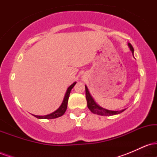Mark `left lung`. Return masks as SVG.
Here are the masks:
<instances>
[{
	"mask_svg": "<svg viewBox=\"0 0 157 157\" xmlns=\"http://www.w3.org/2000/svg\"><path fill=\"white\" fill-rule=\"evenodd\" d=\"M128 46L130 48L132 54H134V48L131 46V44H128ZM86 87V100H87V105L90 111L94 113H96V114L101 115V116H112V115H116L119 114V113L123 112L125 109L121 110V111H111V110H108L105 109H103L101 106L97 105V102L94 101V100L93 99V97H91V94H90L89 89H88L87 86H85Z\"/></svg>",
	"mask_w": 157,
	"mask_h": 157,
	"instance_id": "obj_1",
	"label": "left lung"
}]
</instances>
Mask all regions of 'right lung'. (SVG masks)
Wrapping results in <instances>:
<instances>
[{
  "instance_id": "right-lung-1",
  "label": "right lung",
  "mask_w": 157,
  "mask_h": 157,
  "mask_svg": "<svg viewBox=\"0 0 157 157\" xmlns=\"http://www.w3.org/2000/svg\"><path fill=\"white\" fill-rule=\"evenodd\" d=\"M77 82H75L73 84H71V86L67 89V91H66V94L64 96V99L63 100L62 104H61L60 107L58 108L56 111H54L49 114L47 115H44V116H37V115H34L35 117H37V119H55V118H57L63 116L65 112H66V109H67V105H68V97H69V94L70 92H71V89L72 88L75 86V85L76 84Z\"/></svg>"
}]
</instances>
